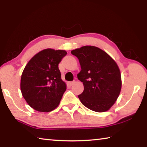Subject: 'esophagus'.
Wrapping results in <instances>:
<instances>
[{"instance_id":"esophagus-1","label":"esophagus","mask_w":147,"mask_h":147,"mask_svg":"<svg viewBox=\"0 0 147 147\" xmlns=\"http://www.w3.org/2000/svg\"><path fill=\"white\" fill-rule=\"evenodd\" d=\"M74 84V81H73V82H68V84L70 86H72Z\"/></svg>"}]
</instances>
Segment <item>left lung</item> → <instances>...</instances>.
I'll return each instance as SVG.
<instances>
[{"instance_id":"8db88e82","label":"left lung","mask_w":147,"mask_h":147,"mask_svg":"<svg viewBox=\"0 0 147 147\" xmlns=\"http://www.w3.org/2000/svg\"><path fill=\"white\" fill-rule=\"evenodd\" d=\"M78 58L81 71L78 79L84 89L78 95L81 103L90 110L98 113L108 111L119 96L122 81L116 62L101 49L85 46L72 50Z\"/></svg>"}]
</instances>
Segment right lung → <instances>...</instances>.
<instances>
[{
    "instance_id": "add662e5",
    "label": "right lung",
    "mask_w": 147,
    "mask_h": 147,
    "mask_svg": "<svg viewBox=\"0 0 147 147\" xmlns=\"http://www.w3.org/2000/svg\"><path fill=\"white\" fill-rule=\"evenodd\" d=\"M65 50L46 49L28 62L21 78V91L34 110L52 111L59 105L67 89L58 65L67 55Z\"/></svg>"
}]
</instances>
